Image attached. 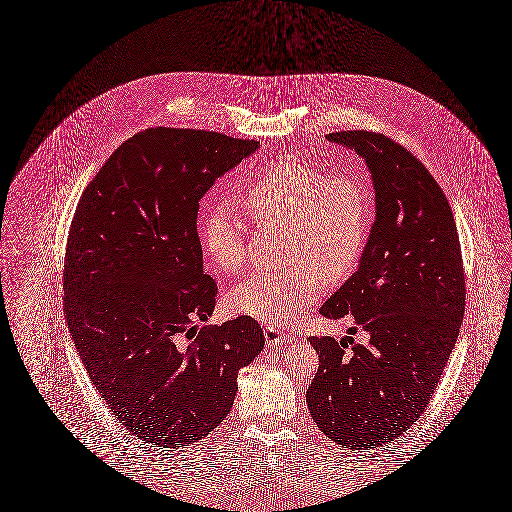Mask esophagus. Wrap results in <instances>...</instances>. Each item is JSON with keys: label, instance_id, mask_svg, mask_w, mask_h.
<instances>
[{"label": "esophagus", "instance_id": "1", "mask_svg": "<svg viewBox=\"0 0 512 512\" xmlns=\"http://www.w3.org/2000/svg\"><path fill=\"white\" fill-rule=\"evenodd\" d=\"M265 338L266 344H270V346H280V344H289V342H293V336L285 335V333L278 331V329H274V327H268V329H265Z\"/></svg>", "mask_w": 512, "mask_h": 512}]
</instances>
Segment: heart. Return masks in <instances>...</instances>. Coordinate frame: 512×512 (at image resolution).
<instances>
[{
	"instance_id": "1",
	"label": "heart",
	"mask_w": 512,
	"mask_h": 512,
	"mask_svg": "<svg viewBox=\"0 0 512 512\" xmlns=\"http://www.w3.org/2000/svg\"><path fill=\"white\" fill-rule=\"evenodd\" d=\"M238 204L259 223L287 227L285 259L276 272H257L230 289V312L289 325L297 321L321 289V278L340 282L359 261L371 229V198L365 183L331 176L299 159L272 164L255 177ZM200 246L219 272L234 274L246 263L242 227L227 208L206 213Z\"/></svg>"
}]
</instances>
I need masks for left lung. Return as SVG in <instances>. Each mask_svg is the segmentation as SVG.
Listing matches in <instances>:
<instances>
[{
	"label": "left lung",
	"mask_w": 512,
	"mask_h": 512,
	"mask_svg": "<svg viewBox=\"0 0 512 512\" xmlns=\"http://www.w3.org/2000/svg\"><path fill=\"white\" fill-rule=\"evenodd\" d=\"M327 140L367 162L376 219L357 270L319 314L352 316L371 338L310 336L319 367L306 399L331 441L369 450L410 429L437 389L463 321V259L452 208L410 151L367 130Z\"/></svg>",
	"instance_id": "8db88e82"
}]
</instances>
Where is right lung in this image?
<instances>
[{
    "instance_id": "add662e5",
    "label": "right lung",
    "mask_w": 512,
    "mask_h": 512,
    "mask_svg": "<svg viewBox=\"0 0 512 512\" xmlns=\"http://www.w3.org/2000/svg\"><path fill=\"white\" fill-rule=\"evenodd\" d=\"M194 128H147L106 160L71 221L64 314L115 418L162 448L202 441L227 418L238 371L265 346L249 316L196 331L215 308L198 202L259 149Z\"/></svg>"
}]
</instances>
